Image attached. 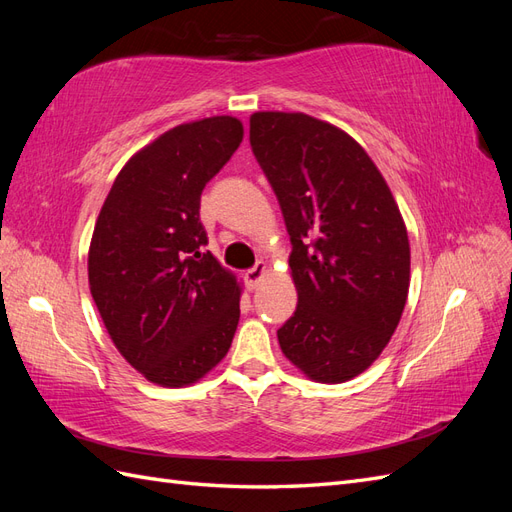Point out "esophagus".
Returning a JSON list of instances; mask_svg holds the SVG:
<instances>
[{
	"label": "esophagus",
	"mask_w": 512,
	"mask_h": 512,
	"mask_svg": "<svg viewBox=\"0 0 512 512\" xmlns=\"http://www.w3.org/2000/svg\"><path fill=\"white\" fill-rule=\"evenodd\" d=\"M267 271H269V269H267L265 262H256V267L245 271V282H247V286H250L252 290L258 288V284H260L262 280H265Z\"/></svg>",
	"instance_id": "34e87169"
}]
</instances>
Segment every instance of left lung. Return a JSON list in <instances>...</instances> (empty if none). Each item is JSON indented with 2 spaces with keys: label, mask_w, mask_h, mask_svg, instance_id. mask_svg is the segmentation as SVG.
I'll return each mask as SVG.
<instances>
[{
  "label": "left lung",
  "mask_w": 512,
  "mask_h": 512,
  "mask_svg": "<svg viewBox=\"0 0 512 512\" xmlns=\"http://www.w3.org/2000/svg\"><path fill=\"white\" fill-rule=\"evenodd\" d=\"M250 145L292 243L299 303L277 331L280 348L309 380L348 382L378 359L404 314L406 222L374 160L329 121L258 111Z\"/></svg>",
  "instance_id": "obj_1"
}]
</instances>
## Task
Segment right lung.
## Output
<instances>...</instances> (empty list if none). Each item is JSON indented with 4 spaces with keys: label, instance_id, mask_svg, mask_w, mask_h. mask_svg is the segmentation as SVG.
<instances>
[{
    "label": "right lung",
    "instance_id": "add662e5",
    "mask_svg": "<svg viewBox=\"0 0 512 512\" xmlns=\"http://www.w3.org/2000/svg\"><path fill=\"white\" fill-rule=\"evenodd\" d=\"M243 141L230 115L170 128L123 164L87 254L89 290L115 348L149 382L181 389L218 365L241 282L203 252L200 194Z\"/></svg>",
    "mask_w": 512,
    "mask_h": 512
}]
</instances>
